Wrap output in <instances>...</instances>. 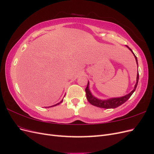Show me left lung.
Masks as SVG:
<instances>
[{"label":"left lung","mask_w":154,"mask_h":154,"mask_svg":"<svg viewBox=\"0 0 154 154\" xmlns=\"http://www.w3.org/2000/svg\"><path fill=\"white\" fill-rule=\"evenodd\" d=\"M128 48V49L131 51L132 53V54H134L135 59H136V63L137 65V68H138V63H137V58L136 57V55L134 54V53H133L132 50L130 49L128 46L126 45ZM138 71V69H137ZM138 80H139V72H137V78H136V85H134V89L130 92V93H128V94L122 96V97H111V98L109 99H106V100H100L97 98L94 95H92V94L91 93L90 89H89V82L88 81V84L87 86L85 88V92H86V96H87V99L88 100V101L89 103L96 106L100 107V108H103V109H115L117 108L118 106L122 105V104H123L124 103H125L130 97L132 95V94L134 93V92L136 91V88L137 86V83H138Z\"/></svg>","instance_id":"left-lung-1"}]
</instances>
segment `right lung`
Listing matches in <instances>:
<instances>
[{"mask_svg":"<svg viewBox=\"0 0 154 154\" xmlns=\"http://www.w3.org/2000/svg\"><path fill=\"white\" fill-rule=\"evenodd\" d=\"M63 99L61 101H60V102H59V103H57V104H56V105H53V106H49V107H52V106H57V105H59V104H60V103H62V102H63ZM49 107H48V108H49Z\"/></svg>","mask_w":154,"mask_h":154,"instance_id":"obj_1","label":"right lung"}]
</instances>
